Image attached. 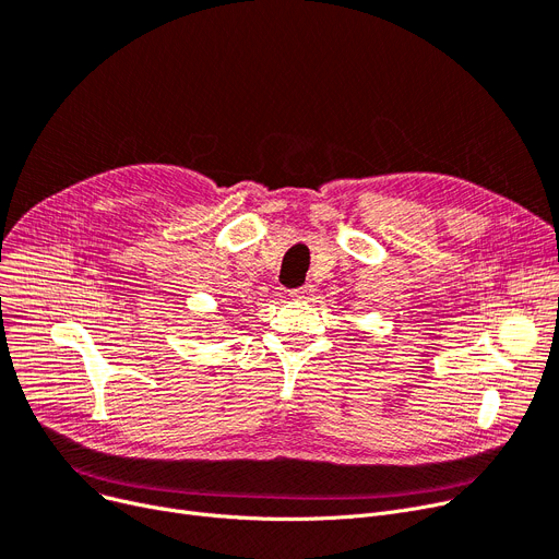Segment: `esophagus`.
<instances>
[{
  "instance_id": "obj_1",
  "label": "esophagus",
  "mask_w": 559,
  "mask_h": 559,
  "mask_svg": "<svg viewBox=\"0 0 559 559\" xmlns=\"http://www.w3.org/2000/svg\"><path fill=\"white\" fill-rule=\"evenodd\" d=\"M312 292H314L312 285H301V287H297V289H292L289 297H295V299H310Z\"/></svg>"
}]
</instances>
